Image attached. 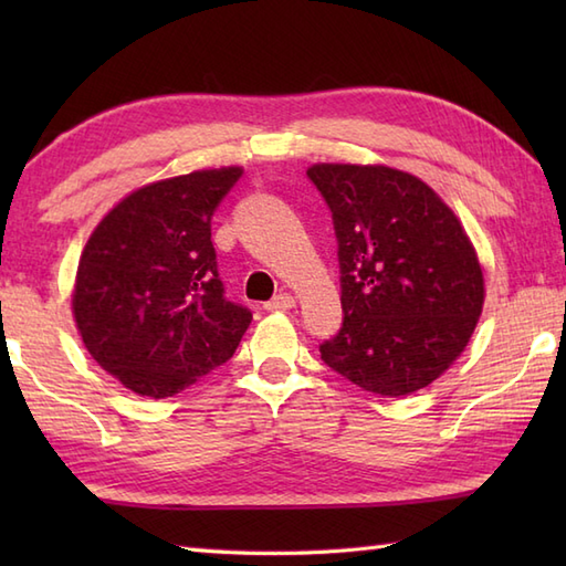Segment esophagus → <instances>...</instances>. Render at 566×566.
<instances>
[{
  "label": "esophagus",
  "mask_w": 566,
  "mask_h": 566,
  "mask_svg": "<svg viewBox=\"0 0 566 566\" xmlns=\"http://www.w3.org/2000/svg\"><path fill=\"white\" fill-rule=\"evenodd\" d=\"M294 306H296V298L292 294H280V296H274L272 302L264 304V308L268 311H290Z\"/></svg>",
  "instance_id": "obj_1"
}]
</instances>
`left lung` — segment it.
I'll return each mask as SVG.
<instances>
[{"label": "left lung", "mask_w": 566, "mask_h": 566, "mask_svg": "<svg viewBox=\"0 0 566 566\" xmlns=\"http://www.w3.org/2000/svg\"><path fill=\"white\" fill-rule=\"evenodd\" d=\"M333 211L343 328L321 359L359 389L408 396L450 369L484 308V272L462 221L423 179L389 165L318 163Z\"/></svg>", "instance_id": "left-lung-1"}]
</instances>
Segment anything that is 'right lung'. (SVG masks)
Masks as SVG:
<instances>
[{"label":"right lung","mask_w":566,"mask_h":566,"mask_svg":"<svg viewBox=\"0 0 566 566\" xmlns=\"http://www.w3.org/2000/svg\"><path fill=\"white\" fill-rule=\"evenodd\" d=\"M243 167L130 191L84 245L72 316L87 353L138 396L167 399L233 357L252 314L228 302L211 216Z\"/></svg>","instance_id":"right-lung-1"}]
</instances>
